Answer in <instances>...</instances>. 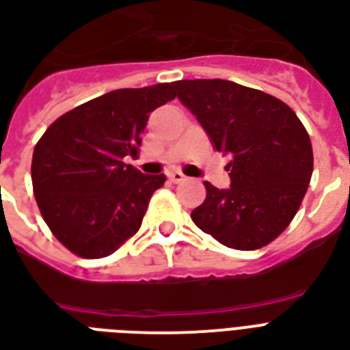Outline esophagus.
<instances>
[{"label": "esophagus", "mask_w": 350, "mask_h": 350, "mask_svg": "<svg viewBox=\"0 0 350 350\" xmlns=\"http://www.w3.org/2000/svg\"><path fill=\"white\" fill-rule=\"evenodd\" d=\"M167 178H170L172 183L178 184V183H184V180H186V175L175 170V172H170V173H167Z\"/></svg>", "instance_id": "esophagus-1"}]
</instances>
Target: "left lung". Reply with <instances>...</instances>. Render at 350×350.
Instances as JSON below:
<instances>
[{
  "instance_id": "1",
  "label": "left lung",
  "mask_w": 350,
  "mask_h": 350,
  "mask_svg": "<svg viewBox=\"0 0 350 350\" xmlns=\"http://www.w3.org/2000/svg\"><path fill=\"white\" fill-rule=\"evenodd\" d=\"M175 96L212 140L232 157V186L204 183L206 199L193 223L221 245L257 250L291 224L307 193L314 157L294 111L279 98L228 80H178Z\"/></svg>"
}]
</instances>
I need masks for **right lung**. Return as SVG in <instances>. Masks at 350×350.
Instances as JSON below:
<instances>
[{
    "mask_svg": "<svg viewBox=\"0 0 350 350\" xmlns=\"http://www.w3.org/2000/svg\"><path fill=\"white\" fill-rule=\"evenodd\" d=\"M173 98V83L116 89L62 115L38 140L32 189L67 250L100 259L137 234L166 175H144L124 159L137 157L151 111Z\"/></svg>",
    "mask_w": 350,
    "mask_h": 350,
    "instance_id": "1",
    "label": "right lung"
}]
</instances>
